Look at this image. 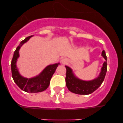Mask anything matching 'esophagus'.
Masks as SVG:
<instances>
[{
    "label": "esophagus",
    "mask_w": 123,
    "mask_h": 123,
    "mask_svg": "<svg viewBox=\"0 0 123 123\" xmlns=\"http://www.w3.org/2000/svg\"><path fill=\"white\" fill-rule=\"evenodd\" d=\"M68 62H69V60L67 58H63L61 60V63L62 64H67L68 63Z\"/></svg>",
    "instance_id": "obj_1"
}]
</instances>
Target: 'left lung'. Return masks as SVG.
Here are the masks:
<instances>
[{"mask_svg":"<svg viewBox=\"0 0 123 123\" xmlns=\"http://www.w3.org/2000/svg\"><path fill=\"white\" fill-rule=\"evenodd\" d=\"M102 56L105 60L99 75L95 79L90 81H84L79 79L74 74L73 69L68 66H65L67 68L66 74V85L68 90L73 93L79 95H89L96 91L101 86L107 71V62H106V55L105 50L102 52Z\"/></svg>","mask_w":123,"mask_h":123,"instance_id":"1","label":"left lung"}]
</instances>
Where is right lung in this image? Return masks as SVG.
Segmentation results:
<instances>
[{
	"mask_svg": "<svg viewBox=\"0 0 123 123\" xmlns=\"http://www.w3.org/2000/svg\"><path fill=\"white\" fill-rule=\"evenodd\" d=\"M32 36H31L25 38L17 47L14 52L13 56L11 63V69L12 78L14 81L21 90L26 92L37 93L45 91L49 86L51 78L55 73L56 68L58 67V65H60V63L47 66L42 70V72L32 78H27L21 76L19 73L17 65V60L19 56V50L21 47L25 43L28 42L29 39Z\"/></svg>",
	"mask_w": 123,
	"mask_h": 123,
	"instance_id": "1",
	"label": "right lung"
}]
</instances>
